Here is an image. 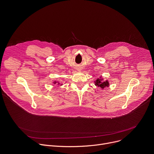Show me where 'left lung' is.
Returning a JSON list of instances; mask_svg holds the SVG:
<instances>
[{"label": "left lung", "instance_id": "8db88e82", "mask_svg": "<svg viewBox=\"0 0 154 154\" xmlns=\"http://www.w3.org/2000/svg\"><path fill=\"white\" fill-rule=\"evenodd\" d=\"M94 85L98 87H100L102 90H103L105 88L109 87V83L107 80L104 81L102 77L100 76L99 78H97L96 81H94Z\"/></svg>", "mask_w": 154, "mask_h": 154}]
</instances>
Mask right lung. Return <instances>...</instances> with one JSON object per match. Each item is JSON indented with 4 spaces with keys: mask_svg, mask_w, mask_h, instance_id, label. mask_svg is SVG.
I'll return each instance as SVG.
<instances>
[{
    "mask_svg": "<svg viewBox=\"0 0 154 154\" xmlns=\"http://www.w3.org/2000/svg\"><path fill=\"white\" fill-rule=\"evenodd\" d=\"M54 84H57V85H58V86H61V85H63V84L62 83H61L60 82H58V81H54L53 82H52Z\"/></svg>",
    "mask_w": 154,
    "mask_h": 154,
    "instance_id": "add662e5",
    "label": "right lung"
}]
</instances>
